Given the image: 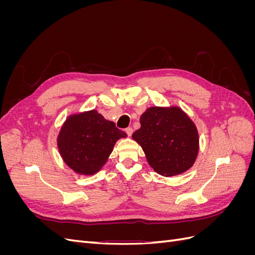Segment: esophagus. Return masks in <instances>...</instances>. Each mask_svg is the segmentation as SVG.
Returning a JSON list of instances; mask_svg holds the SVG:
<instances>
[{
  "mask_svg": "<svg viewBox=\"0 0 255 255\" xmlns=\"http://www.w3.org/2000/svg\"><path fill=\"white\" fill-rule=\"evenodd\" d=\"M126 133L128 135V136H130L133 134V128H126Z\"/></svg>",
  "mask_w": 255,
  "mask_h": 255,
  "instance_id": "34e87169",
  "label": "esophagus"
}]
</instances>
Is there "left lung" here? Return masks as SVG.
Masks as SVG:
<instances>
[{
  "mask_svg": "<svg viewBox=\"0 0 255 255\" xmlns=\"http://www.w3.org/2000/svg\"><path fill=\"white\" fill-rule=\"evenodd\" d=\"M140 128L132 135L153 170L163 176L184 173L199 153V133L179 106H152L140 117Z\"/></svg>",
  "mask_w": 255,
  "mask_h": 255,
  "instance_id": "1",
  "label": "left lung"
}]
</instances>
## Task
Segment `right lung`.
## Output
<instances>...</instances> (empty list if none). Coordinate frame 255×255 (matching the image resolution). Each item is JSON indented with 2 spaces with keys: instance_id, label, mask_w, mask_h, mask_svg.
I'll return each mask as SVG.
<instances>
[{
  "instance_id": "obj_1",
  "label": "right lung",
  "mask_w": 255,
  "mask_h": 255,
  "mask_svg": "<svg viewBox=\"0 0 255 255\" xmlns=\"http://www.w3.org/2000/svg\"><path fill=\"white\" fill-rule=\"evenodd\" d=\"M128 135L96 110L70 115L61 126L57 146L65 164L81 175L100 171L114 145Z\"/></svg>"
}]
</instances>
